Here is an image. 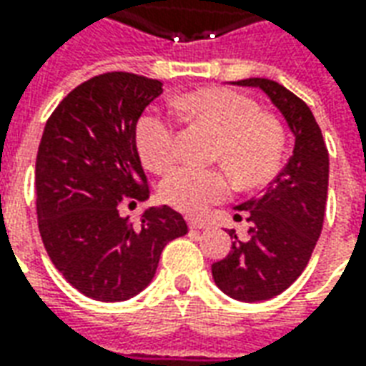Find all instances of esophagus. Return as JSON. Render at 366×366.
I'll return each mask as SVG.
<instances>
[{
	"label": "esophagus",
	"instance_id": "34e87169",
	"mask_svg": "<svg viewBox=\"0 0 366 366\" xmlns=\"http://www.w3.org/2000/svg\"><path fill=\"white\" fill-rule=\"evenodd\" d=\"M188 225H190V229H207V227H209V223H207L206 219H198V217L190 219Z\"/></svg>",
	"mask_w": 366,
	"mask_h": 366
}]
</instances>
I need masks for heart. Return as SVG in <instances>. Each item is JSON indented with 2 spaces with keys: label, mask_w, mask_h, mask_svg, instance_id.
<instances>
[{
  "label": "heart",
  "mask_w": 366,
  "mask_h": 366,
  "mask_svg": "<svg viewBox=\"0 0 366 366\" xmlns=\"http://www.w3.org/2000/svg\"><path fill=\"white\" fill-rule=\"evenodd\" d=\"M172 112L215 137L214 159L241 186H257L274 174L282 154V131L272 117L262 115L253 99L209 88L174 99ZM135 141L139 157L152 172H162L176 162V127L164 115H143L137 123ZM229 188L227 176L219 170L180 167L160 182V198L180 212L199 214L225 198Z\"/></svg>",
  "instance_id": "1"
}]
</instances>
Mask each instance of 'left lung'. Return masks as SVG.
I'll list each match as a JSON object with an SVG mask.
<instances>
[{"mask_svg": "<svg viewBox=\"0 0 366 366\" xmlns=\"http://www.w3.org/2000/svg\"><path fill=\"white\" fill-rule=\"evenodd\" d=\"M233 84L264 92L294 135L286 167L267 190L237 206L251 223L249 237L241 241L231 229L229 254L212 264L219 290L239 302H262L282 294L314 253L327 204L330 154L314 113L298 96L267 78Z\"/></svg>", "mask_w": 366, "mask_h": 366, "instance_id": "obj_1", "label": "left lung"}]
</instances>
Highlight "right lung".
<instances>
[{
  "label": "right lung",
  "instance_id": "1",
  "mask_svg": "<svg viewBox=\"0 0 366 366\" xmlns=\"http://www.w3.org/2000/svg\"><path fill=\"white\" fill-rule=\"evenodd\" d=\"M162 82L107 72L70 92L52 112L36 152L39 231L60 274L99 302H125L151 284L162 249L188 233L172 207L119 214L123 198H149L137 121Z\"/></svg>",
  "mask_w": 366,
  "mask_h": 366
}]
</instances>
